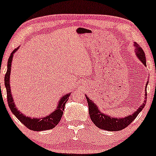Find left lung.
Listing matches in <instances>:
<instances>
[{
	"mask_svg": "<svg viewBox=\"0 0 156 156\" xmlns=\"http://www.w3.org/2000/svg\"><path fill=\"white\" fill-rule=\"evenodd\" d=\"M134 46L135 47V51L136 56L143 63L144 65L147 66L144 52L137 43H134ZM149 81H147V83ZM147 84L148 83H147ZM85 95L87 101H88V112H89L90 118H91L92 122L94 123V125L98 128L101 129L107 130V131H120V130L123 129L126 127L128 126L136 118V117L142 111V109L144 108L146 102H147V86L145 88V97L144 103L139 106L138 108H137L136 111L134 112L133 114L128 115L125 118L112 117L111 115L103 113L99 109L98 106L95 104L94 102L92 101V100H90L88 97L86 96V94Z\"/></svg>",
	"mask_w": 156,
	"mask_h": 156,
	"instance_id": "8db88e82",
	"label": "left lung"
}]
</instances>
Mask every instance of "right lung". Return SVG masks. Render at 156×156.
<instances>
[{
    "label": "right lung",
    "mask_w": 156,
    "mask_h": 156,
    "mask_svg": "<svg viewBox=\"0 0 156 156\" xmlns=\"http://www.w3.org/2000/svg\"><path fill=\"white\" fill-rule=\"evenodd\" d=\"M19 49V47L12 52L10 56L8 59L7 62V71L5 74L4 83L6 86V94H7V101L9 108L13 115L17 118L25 126L27 127L29 129L33 131H45V130L51 129L54 128L56 125L59 123L63 115V111L65 108V105L66 102L68 101V98L71 95V93L66 94L61 98L58 103L56 105V108L53 112H52L48 116L42 117V118H32V117L26 116L24 114L20 112L16 107V103H14L12 94L11 93L10 88V72H11V65L13 59V56L18 50Z\"/></svg>",
    "instance_id": "1"
}]
</instances>
